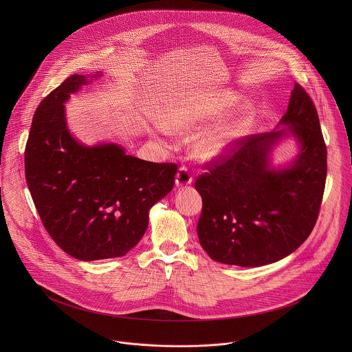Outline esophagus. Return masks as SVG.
<instances>
[{
	"mask_svg": "<svg viewBox=\"0 0 352 352\" xmlns=\"http://www.w3.org/2000/svg\"><path fill=\"white\" fill-rule=\"evenodd\" d=\"M192 173L190 172V169L187 166H180L179 170H177V175H176V186L177 187H184V186H188L192 183Z\"/></svg>",
	"mask_w": 352,
	"mask_h": 352,
	"instance_id": "esophagus-1",
	"label": "esophagus"
}]
</instances>
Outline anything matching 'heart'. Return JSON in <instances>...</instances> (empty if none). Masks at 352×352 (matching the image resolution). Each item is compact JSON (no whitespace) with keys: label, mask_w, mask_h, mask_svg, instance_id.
Listing matches in <instances>:
<instances>
[{"label":"heart","mask_w":352,"mask_h":352,"mask_svg":"<svg viewBox=\"0 0 352 352\" xmlns=\"http://www.w3.org/2000/svg\"><path fill=\"white\" fill-rule=\"evenodd\" d=\"M239 102V98L230 92H215L190 100H182L169 105L161 115V127L173 134H190L199 130L204 123L221 118ZM251 116L243 111L236 118L201 133L194 142L195 151L210 158L225 151L250 124Z\"/></svg>","instance_id":"b5f03b06"}]
</instances>
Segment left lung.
Instances as JSON below:
<instances>
[{"instance_id":"1","label":"left lung","mask_w":352,"mask_h":352,"mask_svg":"<svg viewBox=\"0 0 352 352\" xmlns=\"http://www.w3.org/2000/svg\"><path fill=\"white\" fill-rule=\"evenodd\" d=\"M280 123L301 144L290 168L268 169V151L286 134L278 130L229 144L195 180L203 201L197 232L215 261L240 267L275 263L301 247L317 222L327 145L316 105L297 82Z\"/></svg>"}]
</instances>
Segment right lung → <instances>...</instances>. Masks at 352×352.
<instances>
[{"instance_id": "1", "label": "right lung", "mask_w": 352, "mask_h": 352, "mask_svg": "<svg viewBox=\"0 0 352 352\" xmlns=\"http://www.w3.org/2000/svg\"><path fill=\"white\" fill-rule=\"evenodd\" d=\"M67 77L35 111L24 151L25 179L55 244L84 260L124 256L149 225V210L175 186L177 165L126 154L118 145L87 148L67 131L63 102L87 84Z\"/></svg>"}]
</instances>
